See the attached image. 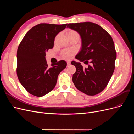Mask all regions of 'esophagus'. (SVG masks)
I'll return each mask as SVG.
<instances>
[{
  "label": "esophagus",
  "mask_w": 134,
  "mask_h": 134,
  "mask_svg": "<svg viewBox=\"0 0 134 134\" xmlns=\"http://www.w3.org/2000/svg\"><path fill=\"white\" fill-rule=\"evenodd\" d=\"M70 65V62H67V66H69Z\"/></svg>",
  "instance_id": "34e87169"
}]
</instances>
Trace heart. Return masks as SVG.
Here are the masks:
<instances>
[{"label": "heart", "instance_id": "b5f03b06", "mask_svg": "<svg viewBox=\"0 0 134 134\" xmlns=\"http://www.w3.org/2000/svg\"><path fill=\"white\" fill-rule=\"evenodd\" d=\"M67 37L68 38L72 37H79V35L78 32L74 30H69L66 33ZM76 54V51L74 49H64L62 52L61 55L62 57L65 60H70L72 58V57Z\"/></svg>", "mask_w": 134, "mask_h": 134}]
</instances>
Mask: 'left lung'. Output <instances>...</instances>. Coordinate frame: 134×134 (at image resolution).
Masks as SVG:
<instances>
[{
    "instance_id": "8db88e82",
    "label": "left lung",
    "mask_w": 134,
    "mask_h": 134,
    "mask_svg": "<svg viewBox=\"0 0 134 134\" xmlns=\"http://www.w3.org/2000/svg\"><path fill=\"white\" fill-rule=\"evenodd\" d=\"M67 27L78 32L82 39V48L75 59L91 64L83 69L80 63L71 62L76 68L72 82L87 95L98 94L106 87L115 70L116 52L112 38L102 27L90 22L69 23Z\"/></svg>"
}]
</instances>
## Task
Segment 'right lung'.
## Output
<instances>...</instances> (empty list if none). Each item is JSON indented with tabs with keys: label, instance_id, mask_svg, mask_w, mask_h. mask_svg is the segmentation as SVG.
<instances>
[{
	"label": "right lung",
	"instance_id": "1",
	"mask_svg": "<svg viewBox=\"0 0 134 134\" xmlns=\"http://www.w3.org/2000/svg\"><path fill=\"white\" fill-rule=\"evenodd\" d=\"M67 24L40 23L24 36L17 53V74L20 83L32 95L42 97L55 88L60 72L66 66L61 60L48 66L46 51L54 47L56 36Z\"/></svg>",
	"mask_w": 134,
	"mask_h": 134
}]
</instances>
